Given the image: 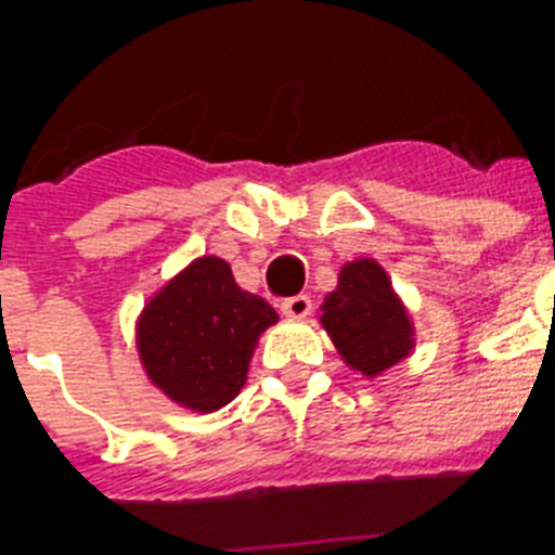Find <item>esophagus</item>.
<instances>
[{
    "label": "esophagus",
    "instance_id": "34e87169",
    "mask_svg": "<svg viewBox=\"0 0 555 555\" xmlns=\"http://www.w3.org/2000/svg\"><path fill=\"white\" fill-rule=\"evenodd\" d=\"M311 308L313 302L308 294H294V297L281 302V311L286 313V317H292V320H306L308 313H311Z\"/></svg>",
    "mask_w": 555,
    "mask_h": 555
}]
</instances>
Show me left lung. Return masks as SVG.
Returning a JSON list of instances; mask_svg holds the SVG:
<instances>
[{
    "label": "left lung",
    "mask_w": 555,
    "mask_h": 555,
    "mask_svg": "<svg viewBox=\"0 0 555 555\" xmlns=\"http://www.w3.org/2000/svg\"><path fill=\"white\" fill-rule=\"evenodd\" d=\"M322 325L352 370L375 377L411 350L405 308L375 261H352L338 274V288L322 306Z\"/></svg>",
    "instance_id": "obj_1"
}]
</instances>
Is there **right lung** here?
Masks as SVG:
<instances>
[{
    "mask_svg": "<svg viewBox=\"0 0 555 555\" xmlns=\"http://www.w3.org/2000/svg\"><path fill=\"white\" fill-rule=\"evenodd\" d=\"M274 320L267 300L235 286L222 258H199L146 306L141 361L175 403L217 411L238 395L255 341Z\"/></svg>",
    "mask_w": 555,
    "mask_h": 555,
    "instance_id": "add662e5",
    "label": "right lung"
}]
</instances>
